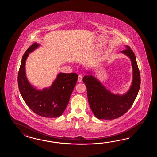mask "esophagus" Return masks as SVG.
I'll list each match as a JSON object with an SVG mask.
<instances>
[{
  "instance_id": "esophagus-1",
  "label": "esophagus",
  "mask_w": 157,
  "mask_h": 157,
  "mask_svg": "<svg viewBox=\"0 0 157 157\" xmlns=\"http://www.w3.org/2000/svg\"><path fill=\"white\" fill-rule=\"evenodd\" d=\"M82 76L81 75H79L78 77V81L81 82H82Z\"/></svg>"
}]
</instances>
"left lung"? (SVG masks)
<instances>
[{"mask_svg":"<svg viewBox=\"0 0 157 157\" xmlns=\"http://www.w3.org/2000/svg\"><path fill=\"white\" fill-rule=\"evenodd\" d=\"M121 52L130 57L133 68V82L126 94L120 95L111 93L91 75L83 77L90 108L94 116L100 120H113L123 116L132 105L140 89V71L133 51L127 45L126 49Z\"/></svg>","mask_w":157,"mask_h":157,"instance_id":"left-lung-1","label":"left lung"}]
</instances>
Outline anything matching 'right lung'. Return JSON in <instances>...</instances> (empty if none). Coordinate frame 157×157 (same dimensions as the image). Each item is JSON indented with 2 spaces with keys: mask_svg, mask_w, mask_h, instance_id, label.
I'll list each match as a JSON object with an SVG mask.
<instances>
[{
  "mask_svg": "<svg viewBox=\"0 0 157 157\" xmlns=\"http://www.w3.org/2000/svg\"><path fill=\"white\" fill-rule=\"evenodd\" d=\"M38 46L36 42L33 43L24 53L18 74V88L27 105L35 113L46 118L59 117L68 104L78 75L60 73L49 89L40 91L33 88L26 76L25 63L29 53Z\"/></svg>",
  "mask_w": 157,
  "mask_h": 157,
  "instance_id": "obj_1",
  "label": "right lung"
}]
</instances>
